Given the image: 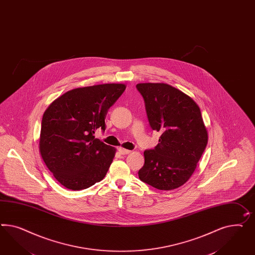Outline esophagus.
Segmentation results:
<instances>
[{"label":"esophagus","instance_id":"34e87169","mask_svg":"<svg viewBox=\"0 0 255 255\" xmlns=\"http://www.w3.org/2000/svg\"><path fill=\"white\" fill-rule=\"evenodd\" d=\"M118 152L121 154H128V153H131V151L124 149V148H118Z\"/></svg>","mask_w":255,"mask_h":255}]
</instances>
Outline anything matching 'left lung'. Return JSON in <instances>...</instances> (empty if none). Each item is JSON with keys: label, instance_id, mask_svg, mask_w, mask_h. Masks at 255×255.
Segmentation results:
<instances>
[{"label": "left lung", "instance_id": "8db88e82", "mask_svg": "<svg viewBox=\"0 0 255 255\" xmlns=\"http://www.w3.org/2000/svg\"><path fill=\"white\" fill-rule=\"evenodd\" d=\"M136 88L152 129L161 132L158 144L144 151L138 178L156 189H176L189 180L208 143L201 112L189 96L167 84Z\"/></svg>", "mask_w": 255, "mask_h": 255}]
</instances>
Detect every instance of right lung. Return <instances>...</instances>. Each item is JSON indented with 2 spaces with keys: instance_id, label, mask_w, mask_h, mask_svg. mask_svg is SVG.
I'll return each mask as SVG.
<instances>
[{
  "instance_id": "1",
  "label": "right lung",
  "mask_w": 255,
  "mask_h": 255,
  "mask_svg": "<svg viewBox=\"0 0 255 255\" xmlns=\"http://www.w3.org/2000/svg\"><path fill=\"white\" fill-rule=\"evenodd\" d=\"M123 84L75 88L60 96L45 110L39 149L46 167L60 184L87 189L107 173L116 148L95 138L105 130L108 110L123 94Z\"/></svg>"
}]
</instances>
